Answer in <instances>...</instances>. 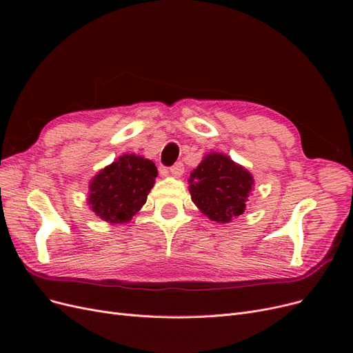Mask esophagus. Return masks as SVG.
Returning a JSON list of instances; mask_svg holds the SVG:
<instances>
[{
  "label": "esophagus",
  "instance_id": "34e87169",
  "mask_svg": "<svg viewBox=\"0 0 353 353\" xmlns=\"http://www.w3.org/2000/svg\"><path fill=\"white\" fill-rule=\"evenodd\" d=\"M169 172H170V175H174L176 178L183 175L184 174V165H183V162H176L174 166H170Z\"/></svg>",
  "mask_w": 353,
  "mask_h": 353
}]
</instances>
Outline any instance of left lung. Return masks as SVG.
Masks as SVG:
<instances>
[{
  "instance_id": "left-lung-1",
  "label": "left lung",
  "mask_w": 353,
  "mask_h": 353,
  "mask_svg": "<svg viewBox=\"0 0 353 353\" xmlns=\"http://www.w3.org/2000/svg\"><path fill=\"white\" fill-rule=\"evenodd\" d=\"M188 184L191 200L203 215L227 223L244 213L254 181L249 170L228 156L209 153L190 174Z\"/></svg>"
}]
</instances>
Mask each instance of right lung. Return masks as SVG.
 Instances as JSON below:
<instances>
[{"label": "right lung", "instance_id": "add662e5", "mask_svg": "<svg viewBox=\"0 0 353 353\" xmlns=\"http://www.w3.org/2000/svg\"><path fill=\"white\" fill-rule=\"evenodd\" d=\"M156 176L157 168L152 160L123 154L92 178L88 205L105 222H130L143 208Z\"/></svg>", "mask_w": 353, "mask_h": 353}]
</instances>
